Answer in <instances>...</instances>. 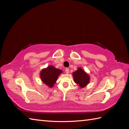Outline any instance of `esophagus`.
Segmentation results:
<instances>
[{
	"label": "esophagus",
	"mask_w": 129,
	"mask_h": 129,
	"mask_svg": "<svg viewBox=\"0 0 129 129\" xmlns=\"http://www.w3.org/2000/svg\"><path fill=\"white\" fill-rule=\"evenodd\" d=\"M65 71V73H66L67 74H69V69H68V68H66Z\"/></svg>",
	"instance_id": "1"
}]
</instances>
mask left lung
Here are the masks:
<instances>
[{
    "instance_id": "obj_1",
    "label": "left lung",
    "mask_w": 129,
    "mask_h": 129,
    "mask_svg": "<svg viewBox=\"0 0 129 129\" xmlns=\"http://www.w3.org/2000/svg\"><path fill=\"white\" fill-rule=\"evenodd\" d=\"M73 76L74 81L80 86V89L86 86L90 80L89 75L81 68H78L77 70L73 73Z\"/></svg>"
}]
</instances>
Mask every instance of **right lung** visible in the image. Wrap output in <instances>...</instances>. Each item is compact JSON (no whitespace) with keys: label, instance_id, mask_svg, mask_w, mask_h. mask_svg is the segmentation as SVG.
Listing matches in <instances>:
<instances>
[{"label":"right lung","instance_id":"obj_1","mask_svg":"<svg viewBox=\"0 0 129 129\" xmlns=\"http://www.w3.org/2000/svg\"><path fill=\"white\" fill-rule=\"evenodd\" d=\"M62 70L57 69L53 65H49L44 68L40 73V78L43 83L49 87H53L57 80L59 76L62 73Z\"/></svg>","mask_w":129,"mask_h":129}]
</instances>
